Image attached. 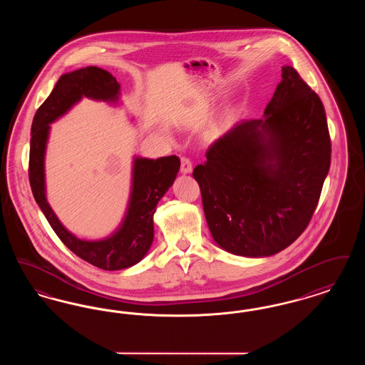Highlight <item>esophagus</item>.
I'll return each mask as SVG.
<instances>
[{
    "label": "esophagus",
    "instance_id": "1",
    "mask_svg": "<svg viewBox=\"0 0 365 365\" xmlns=\"http://www.w3.org/2000/svg\"><path fill=\"white\" fill-rule=\"evenodd\" d=\"M191 170H192V165H191L190 158L182 157L180 158V173L182 174H190Z\"/></svg>",
    "mask_w": 365,
    "mask_h": 365
}]
</instances>
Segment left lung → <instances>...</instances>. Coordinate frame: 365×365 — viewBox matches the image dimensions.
Wrapping results in <instances>:
<instances>
[{
  "label": "left lung",
  "instance_id": "left-lung-1",
  "mask_svg": "<svg viewBox=\"0 0 365 365\" xmlns=\"http://www.w3.org/2000/svg\"><path fill=\"white\" fill-rule=\"evenodd\" d=\"M197 180L210 234L227 252L272 256L305 231L331 163L320 97L290 66L264 110L209 146Z\"/></svg>",
  "mask_w": 365,
  "mask_h": 365
}]
</instances>
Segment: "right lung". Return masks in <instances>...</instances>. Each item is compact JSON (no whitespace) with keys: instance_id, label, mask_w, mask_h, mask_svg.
<instances>
[{"instance_id":"obj_1","label":"right lung","mask_w":365,"mask_h":365,"mask_svg":"<svg viewBox=\"0 0 365 365\" xmlns=\"http://www.w3.org/2000/svg\"><path fill=\"white\" fill-rule=\"evenodd\" d=\"M119 83L108 71L86 67L60 76L51 96L35 113L31 125L29 179L35 201L56 235L72 253L105 271L128 268L143 259L153 242V213L157 202L174 183L180 167L179 157L157 160L135 158L133 191L122 227L104 241H82L68 232L49 207L45 197L43 156L49 124L64 115L82 97L116 101Z\"/></svg>"}]
</instances>
